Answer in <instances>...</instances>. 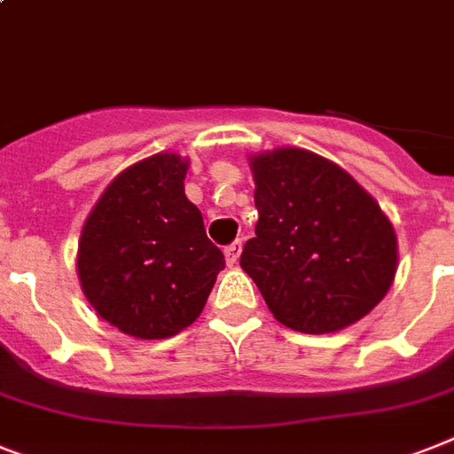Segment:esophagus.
Listing matches in <instances>:
<instances>
[{
	"label": "esophagus",
	"instance_id": "obj_1",
	"mask_svg": "<svg viewBox=\"0 0 454 454\" xmlns=\"http://www.w3.org/2000/svg\"><path fill=\"white\" fill-rule=\"evenodd\" d=\"M223 254H226V263L228 265L238 263L239 254H242V239H235V242H231V245L223 249Z\"/></svg>",
	"mask_w": 454,
	"mask_h": 454
}]
</instances>
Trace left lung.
Wrapping results in <instances>:
<instances>
[{
	"instance_id": "obj_1",
	"label": "left lung",
	"mask_w": 454,
	"mask_h": 454,
	"mask_svg": "<svg viewBox=\"0 0 454 454\" xmlns=\"http://www.w3.org/2000/svg\"><path fill=\"white\" fill-rule=\"evenodd\" d=\"M256 238L239 265L278 322L331 333L380 303L396 275V235L380 205L326 158L278 149L252 158Z\"/></svg>"
}]
</instances>
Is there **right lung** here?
<instances>
[{
	"mask_svg": "<svg viewBox=\"0 0 454 454\" xmlns=\"http://www.w3.org/2000/svg\"><path fill=\"white\" fill-rule=\"evenodd\" d=\"M186 169L176 153L123 169L81 231L83 294L102 319L135 338H169L193 324L226 265L184 193Z\"/></svg>",
	"mask_w": 454,
	"mask_h": 454,
	"instance_id": "right-lung-1",
	"label": "right lung"
}]
</instances>
